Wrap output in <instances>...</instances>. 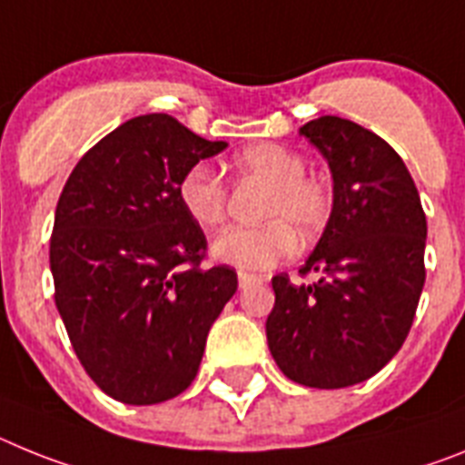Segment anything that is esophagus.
<instances>
[{"mask_svg":"<svg viewBox=\"0 0 465 465\" xmlns=\"http://www.w3.org/2000/svg\"><path fill=\"white\" fill-rule=\"evenodd\" d=\"M264 278L255 276V273H238V288L245 290L248 285H255V282H262Z\"/></svg>","mask_w":465,"mask_h":465,"instance_id":"esophagus-1","label":"esophagus"}]
</instances>
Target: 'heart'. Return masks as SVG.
I'll list each match as a JSON object with an SVG mask.
<instances>
[{"instance_id":"obj_1","label":"heart","mask_w":465,"mask_h":465,"mask_svg":"<svg viewBox=\"0 0 465 465\" xmlns=\"http://www.w3.org/2000/svg\"><path fill=\"white\" fill-rule=\"evenodd\" d=\"M232 171L241 183L264 184L257 217L266 224L232 229L213 243V257L241 272H260L294 252V227L311 236L328 222V187L306 175V161L281 144H252L232 159ZM177 201L184 215L205 232H215L227 220L229 193L220 175L196 163L177 183Z\"/></svg>"}]
</instances>
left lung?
<instances>
[{"mask_svg":"<svg viewBox=\"0 0 465 465\" xmlns=\"http://www.w3.org/2000/svg\"><path fill=\"white\" fill-rule=\"evenodd\" d=\"M328 161L332 213L300 273L272 278L266 341L281 372L311 389L374 377L401 351L421 297L426 215L407 165L372 131L339 116L300 128Z\"/></svg>","mask_w":465,"mask_h":465,"instance_id":"8db88e82","label":"left lung"}]
</instances>
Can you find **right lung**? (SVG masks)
<instances>
[{
	"instance_id": "1",
	"label": "right lung",
	"mask_w": 465,
	"mask_h": 465,
	"mask_svg": "<svg viewBox=\"0 0 465 465\" xmlns=\"http://www.w3.org/2000/svg\"><path fill=\"white\" fill-rule=\"evenodd\" d=\"M222 149L168 114L135 116L64 183L51 236L55 306L84 370L114 401L183 393L236 292L233 269L201 266L205 236L177 201L183 173Z\"/></svg>"
}]
</instances>
